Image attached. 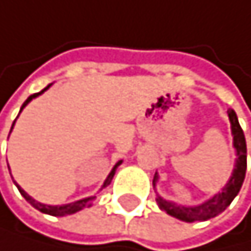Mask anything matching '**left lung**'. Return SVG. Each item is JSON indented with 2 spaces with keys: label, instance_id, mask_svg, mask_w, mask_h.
<instances>
[{
  "label": "left lung",
  "instance_id": "1",
  "mask_svg": "<svg viewBox=\"0 0 251 251\" xmlns=\"http://www.w3.org/2000/svg\"><path fill=\"white\" fill-rule=\"evenodd\" d=\"M228 118H229V124H231V135H233V149H234V168L231 173L229 179L226 180L223 189L215 193L214 197L209 200L200 202V204L195 206H187V204H177V202L163 198L160 193L157 192V184H158V173H155V176L152 179V187L155 190V201L158 207L165 211L168 215L175 217V219L180 222H187V223H193V222H206L211 220L219 214H222L225 209H226L231 201H233L241 187L244 184L245 179V171H247V145H245V136L241 126H239V119L236 116L234 110H228Z\"/></svg>",
  "mask_w": 251,
  "mask_h": 251
}]
</instances>
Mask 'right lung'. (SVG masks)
I'll use <instances>...</instances> for the list:
<instances>
[{
    "label": "right lung",
    "mask_w": 251,
    "mask_h": 251,
    "mask_svg": "<svg viewBox=\"0 0 251 251\" xmlns=\"http://www.w3.org/2000/svg\"><path fill=\"white\" fill-rule=\"evenodd\" d=\"M53 83H50L49 86L47 88H44L40 93H36V94H32V96H29L26 100H25V103L22 105V108H20V113L23 111V108L26 106L32 99H36V97H39V96H42L47 89H49L50 86H51ZM18 113V115H20ZM18 118V116H17ZM17 121V119H15ZM15 121H14V124H12V128H14V126H15ZM12 128H10V132H12ZM123 163V160H119V162H116V165L115 167L111 168V171H110V175L106 176V179L103 180V184H102V187H100V190L102 189H105V187H108L110 184H111V179H113V176H115V173H116V168L119 167V165ZM9 173H10V168H9ZM14 184L17 185V189H18V192L22 193V197L26 200L29 204L32 206V207H36L37 211H40V212H44V214H49V215H53V217H64V215H72V214H75V212H78V211H81V209H84V207H91L93 206V202H94V200H96V197H88V198H81V200H78V201H74V202H67V204H45V202H40V201H37V200H34L32 197H29V195L25 192L20 185H18L15 180H14Z\"/></svg>",
    "instance_id": "right-lung-1"
}]
</instances>
